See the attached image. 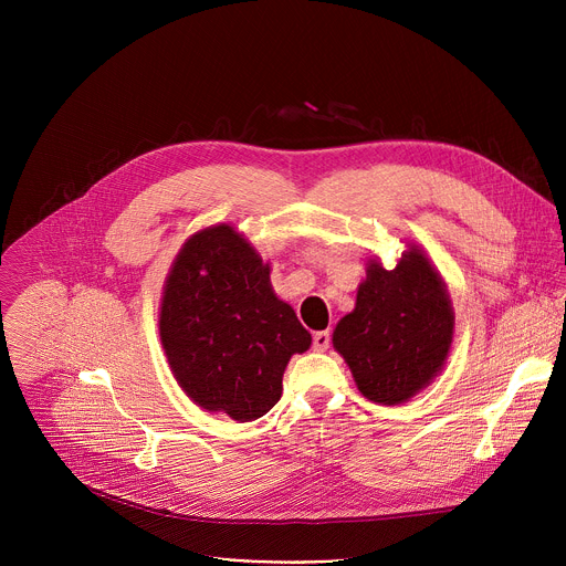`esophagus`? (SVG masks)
<instances>
[{"instance_id":"obj_1","label":"esophagus","mask_w":566,"mask_h":566,"mask_svg":"<svg viewBox=\"0 0 566 566\" xmlns=\"http://www.w3.org/2000/svg\"><path fill=\"white\" fill-rule=\"evenodd\" d=\"M332 345V332H317L313 334V349L315 352H327Z\"/></svg>"}]
</instances>
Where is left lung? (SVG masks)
I'll list each match as a JSON object with an SVG mask.
<instances>
[{"instance_id":"1","label":"left lung","mask_w":566,"mask_h":566,"mask_svg":"<svg viewBox=\"0 0 566 566\" xmlns=\"http://www.w3.org/2000/svg\"><path fill=\"white\" fill-rule=\"evenodd\" d=\"M452 334L448 289L426 253L410 247L391 271L369 260L356 308L334 329V347L365 398L398 406L441 371Z\"/></svg>"}]
</instances>
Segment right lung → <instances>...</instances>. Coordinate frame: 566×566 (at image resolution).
Masks as SVG:
<instances>
[{
    "mask_svg": "<svg viewBox=\"0 0 566 566\" xmlns=\"http://www.w3.org/2000/svg\"><path fill=\"white\" fill-rule=\"evenodd\" d=\"M269 275L249 241L219 223L186 241L160 300V343L177 382L199 408L241 423L275 406L291 356L311 347Z\"/></svg>",
    "mask_w": 566,
    "mask_h": 566,
    "instance_id": "obj_1",
    "label": "right lung"
}]
</instances>
